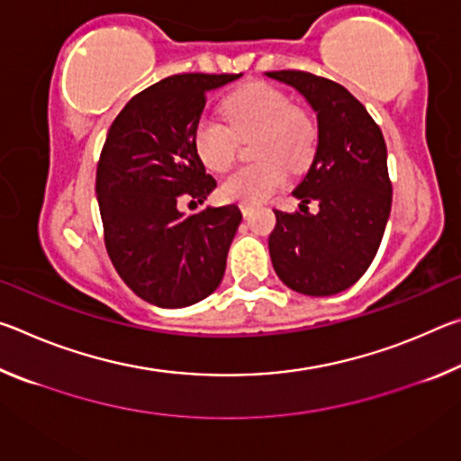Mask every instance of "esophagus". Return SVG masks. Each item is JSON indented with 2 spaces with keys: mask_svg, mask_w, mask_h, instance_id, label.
<instances>
[{
  "mask_svg": "<svg viewBox=\"0 0 461 461\" xmlns=\"http://www.w3.org/2000/svg\"><path fill=\"white\" fill-rule=\"evenodd\" d=\"M252 212H254V209L249 205H241V215H244V217H249V215H252Z\"/></svg>",
  "mask_w": 461,
  "mask_h": 461,
  "instance_id": "34e87169",
  "label": "esophagus"
}]
</instances>
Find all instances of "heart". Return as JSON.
Here are the masks:
<instances>
[{
  "instance_id": "obj_1",
  "label": "heart",
  "mask_w": 461,
  "mask_h": 461,
  "mask_svg": "<svg viewBox=\"0 0 461 461\" xmlns=\"http://www.w3.org/2000/svg\"><path fill=\"white\" fill-rule=\"evenodd\" d=\"M230 122L201 118L193 130V148L199 160L213 173L228 170L236 156V136L258 131L254 154L258 162L241 167L220 186L225 201L256 205L270 199L286 183V167L305 168L313 158L317 130L309 115L293 107L286 93L264 83H249L223 101Z\"/></svg>"
}]
</instances>
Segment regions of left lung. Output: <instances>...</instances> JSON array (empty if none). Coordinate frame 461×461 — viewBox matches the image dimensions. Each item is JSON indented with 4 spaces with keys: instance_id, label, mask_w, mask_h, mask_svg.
<instances>
[{
    "instance_id": "1",
    "label": "left lung",
    "mask_w": 461,
    "mask_h": 461,
    "mask_svg": "<svg viewBox=\"0 0 461 461\" xmlns=\"http://www.w3.org/2000/svg\"><path fill=\"white\" fill-rule=\"evenodd\" d=\"M264 77L293 87L317 113V150L293 194L299 207L317 201L319 212H275L272 267L296 293L338 294L368 270L384 236L393 203L384 138L341 85L305 71Z\"/></svg>"
}]
</instances>
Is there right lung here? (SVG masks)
I'll return each mask as SVG.
<instances>
[{
	"mask_svg": "<svg viewBox=\"0 0 461 461\" xmlns=\"http://www.w3.org/2000/svg\"><path fill=\"white\" fill-rule=\"evenodd\" d=\"M240 75H175L138 93L113 120L95 194L113 268L140 299L194 305L220 286L241 221L238 205L197 207L217 183L193 148L205 95Z\"/></svg>",
	"mask_w": 461,
	"mask_h": 461,
	"instance_id": "right-lung-1",
	"label": "right lung"
}]
</instances>
